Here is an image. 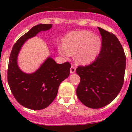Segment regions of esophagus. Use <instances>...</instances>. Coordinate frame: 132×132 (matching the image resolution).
<instances>
[{
  "mask_svg": "<svg viewBox=\"0 0 132 132\" xmlns=\"http://www.w3.org/2000/svg\"><path fill=\"white\" fill-rule=\"evenodd\" d=\"M70 72L71 74L75 73V72H76V68L75 67V66H71V69H70Z\"/></svg>",
  "mask_w": 132,
  "mask_h": 132,
  "instance_id": "34e87169",
  "label": "esophagus"
}]
</instances>
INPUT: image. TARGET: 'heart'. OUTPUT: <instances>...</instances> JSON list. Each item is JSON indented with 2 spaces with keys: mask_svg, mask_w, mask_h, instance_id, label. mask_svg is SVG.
<instances>
[{
  "mask_svg": "<svg viewBox=\"0 0 132 132\" xmlns=\"http://www.w3.org/2000/svg\"><path fill=\"white\" fill-rule=\"evenodd\" d=\"M102 41L99 36L86 30L76 31L68 34L64 40V45L57 48L62 56L68 58L75 54V61L81 65L91 63L99 54Z\"/></svg>",
  "mask_w": 132,
  "mask_h": 132,
  "instance_id": "1",
  "label": "heart"
}]
</instances>
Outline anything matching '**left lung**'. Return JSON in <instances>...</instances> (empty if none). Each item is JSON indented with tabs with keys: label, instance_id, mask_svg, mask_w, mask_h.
Instances as JSON below:
<instances>
[{
	"label": "left lung",
	"instance_id": "obj_1",
	"mask_svg": "<svg viewBox=\"0 0 132 132\" xmlns=\"http://www.w3.org/2000/svg\"><path fill=\"white\" fill-rule=\"evenodd\" d=\"M98 29L102 36L99 56L89 66L76 69L81 79L77 96L91 109L102 108L116 99L123 86L126 66V57L117 38L100 27Z\"/></svg>",
	"mask_w": 132,
	"mask_h": 132
}]
</instances>
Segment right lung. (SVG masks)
Segmentation results:
<instances>
[{"mask_svg": "<svg viewBox=\"0 0 132 132\" xmlns=\"http://www.w3.org/2000/svg\"><path fill=\"white\" fill-rule=\"evenodd\" d=\"M52 25L38 24L32 27L15 43L9 57L7 79L10 90L19 103L31 110H42L50 105L61 82L70 74L69 63L57 64L51 56L31 73L23 72L18 64L19 54L25 42L41 31L51 29Z\"/></svg>", "mask_w": 132, "mask_h": 132, "instance_id": "right-lung-1", "label": "right lung"}]
</instances>
